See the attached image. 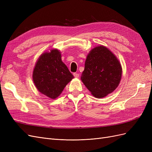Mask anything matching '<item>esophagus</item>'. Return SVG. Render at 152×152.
<instances>
[{
	"label": "esophagus",
	"mask_w": 152,
	"mask_h": 152,
	"mask_svg": "<svg viewBox=\"0 0 152 152\" xmlns=\"http://www.w3.org/2000/svg\"><path fill=\"white\" fill-rule=\"evenodd\" d=\"M73 75H74V77L75 78H78L79 77V73H73Z\"/></svg>",
	"instance_id": "esophagus-1"
}]
</instances>
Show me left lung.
<instances>
[{"label":"left lung","mask_w":152,"mask_h":152,"mask_svg":"<svg viewBox=\"0 0 152 152\" xmlns=\"http://www.w3.org/2000/svg\"><path fill=\"white\" fill-rule=\"evenodd\" d=\"M122 66L117 57L107 48L99 45L87 56L81 80L94 97H105L118 87Z\"/></svg>","instance_id":"obj_1"}]
</instances>
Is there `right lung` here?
<instances>
[{
  "label": "right lung",
  "mask_w": 152,
  "mask_h": 152,
  "mask_svg": "<svg viewBox=\"0 0 152 152\" xmlns=\"http://www.w3.org/2000/svg\"><path fill=\"white\" fill-rule=\"evenodd\" d=\"M32 77L40 93L55 99L73 79V75L62 61L60 51L55 49L40 55L35 65Z\"/></svg>",
  "instance_id": "add662e5"
}]
</instances>
